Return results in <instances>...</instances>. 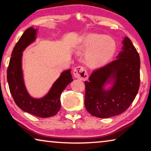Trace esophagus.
Returning a JSON list of instances; mask_svg holds the SVG:
<instances>
[{
	"label": "esophagus",
	"instance_id": "1",
	"mask_svg": "<svg viewBox=\"0 0 151 151\" xmlns=\"http://www.w3.org/2000/svg\"><path fill=\"white\" fill-rule=\"evenodd\" d=\"M73 74L75 78L80 79L81 81H86L88 78L87 70L84 66H76L73 71Z\"/></svg>",
	"mask_w": 151,
	"mask_h": 151
}]
</instances>
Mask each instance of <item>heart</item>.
<instances>
[{
  "instance_id": "1",
  "label": "heart",
  "mask_w": 151,
  "mask_h": 151,
  "mask_svg": "<svg viewBox=\"0 0 151 151\" xmlns=\"http://www.w3.org/2000/svg\"><path fill=\"white\" fill-rule=\"evenodd\" d=\"M116 50V42L112 37L95 33L85 35L76 47L80 54L86 52V63L92 68H101L106 65L113 57Z\"/></svg>"
}]
</instances>
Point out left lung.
<instances>
[{
    "label": "left lung",
    "mask_w": 151,
    "mask_h": 151,
    "mask_svg": "<svg viewBox=\"0 0 151 151\" xmlns=\"http://www.w3.org/2000/svg\"><path fill=\"white\" fill-rule=\"evenodd\" d=\"M123 50L116 59L93 71L85 81L86 111L99 118L121 114L134 100L140 86V57L131 40L125 37ZM112 77L114 86L109 91L103 86Z\"/></svg>",
    "instance_id": "8db88e82"
}]
</instances>
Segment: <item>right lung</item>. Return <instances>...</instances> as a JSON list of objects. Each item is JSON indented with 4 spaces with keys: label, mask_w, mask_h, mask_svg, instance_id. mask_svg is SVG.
Instances as JSON below:
<instances>
[{
    "label": "right lung",
    "mask_w": 151,
    "mask_h": 151,
    "mask_svg": "<svg viewBox=\"0 0 151 151\" xmlns=\"http://www.w3.org/2000/svg\"><path fill=\"white\" fill-rule=\"evenodd\" d=\"M37 30L30 27L25 30L15 45L7 68V81L15 103L20 109L33 115L47 118L55 116L60 109V94L73 81L70 69L64 71L53 84L46 96L40 99L32 98L27 93L22 77V52L35 40Z\"/></svg>",
    "instance_id": "add662e5"
}]
</instances>
